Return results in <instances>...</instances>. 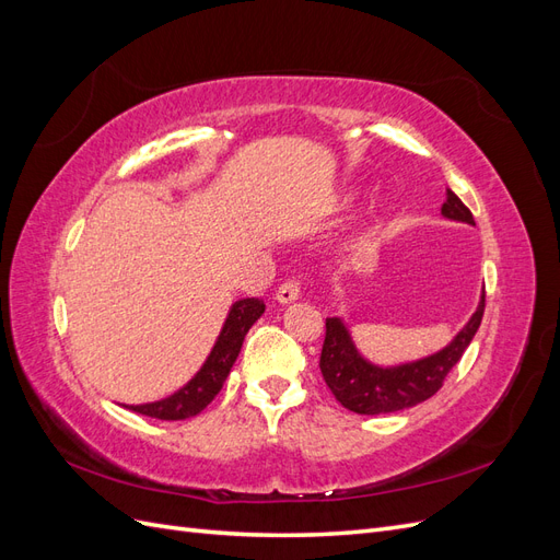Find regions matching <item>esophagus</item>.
<instances>
[{
  "label": "esophagus",
  "instance_id": "esophagus-1",
  "mask_svg": "<svg viewBox=\"0 0 560 560\" xmlns=\"http://www.w3.org/2000/svg\"><path fill=\"white\" fill-rule=\"evenodd\" d=\"M299 296H301V287L296 280L282 282L276 292V299H278V303H282V306H287V303H294Z\"/></svg>",
  "mask_w": 560,
  "mask_h": 560
}]
</instances>
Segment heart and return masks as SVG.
<instances>
[{
    "instance_id": "b5f03b06",
    "label": "heart",
    "mask_w": 560,
    "mask_h": 560,
    "mask_svg": "<svg viewBox=\"0 0 560 560\" xmlns=\"http://www.w3.org/2000/svg\"><path fill=\"white\" fill-rule=\"evenodd\" d=\"M354 198H358V191H352V194L348 196V200H354Z\"/></svg>"
}]
</instances>
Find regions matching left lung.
Returning a JSON list of instances; mask_svg holds the SVG:
<instances>
[{
    "label": "left lung",
    "instance_id": "8db88e82",
    "mask_svg": "<svg viewBox=\"0 0 560 560\" xmlns=\"http://www.w3.org/2000/svg\"><path fill=\"white\" fill-rule=\"evenodd\" d=\"M442 214L453 222L474 226L471 212L453 191L442 206ZM486 308V292H481L479 306L471 313L467 325L453 336V341L428 358L404 362L395 366H378L362 358L354 346L350 329L341 317H327L325 346L319 354V371L325 383L348 411L362 416L395 413L430 399L444 385L448 371L460 362L463 352L477 334Z\"/></svg>",
    "mask_w": 560,
    "mask_h": 560
}]
</instances>
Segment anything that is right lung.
Returning <instances> with one entry per match:
<instances>
[{"label": "right lung", "instance_id": "add662e5", "mask_svg": "<svg viewBox=\"0 0 560 560\" xmlns=\"http://www.w3.org/2000/svg\"><path fill=\"white\" fill-rule=\"evenodd\" d=\"M266 306L261 299H241L229 308L224 327L208 354V360L196 371V376L179 387L171 397L149 404H130L126 409L159 420H184L198 416L222 389L231 366L238 360L245 334L264 315Z\"/></svg>", "mask_w": 560, "mask_h": 560}]
</instances>
